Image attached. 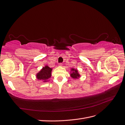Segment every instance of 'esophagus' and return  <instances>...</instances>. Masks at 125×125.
<instances>
[{
    "instance_id": "obj_1",
    "label": "esophagus",
    "mask_w": 125,
    "mask_h": 125,
    "mask_svg": "<svg viewBox=\"0 0 125 125\" xmlns=\"http://www.w3.org/2000/svg\"><path fill=\"white\" fill-rule=\"evenodd\" d=\"M59 66H62V63H59Z\"/></svg>"
}]
</instances>
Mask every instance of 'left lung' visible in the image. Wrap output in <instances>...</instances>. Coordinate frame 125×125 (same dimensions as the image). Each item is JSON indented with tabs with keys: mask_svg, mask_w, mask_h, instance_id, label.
<instances>
[{
	"mask_svg": "<svg viewBox=\"0 0 125 125\" xmlns=\"http://www.w3.org/2000/svg\"><path fill=\"white\" fill-rule=\"evenodd\" d=\"M72 72L71 73V76L72 78H74V79H77V78H78V77H80V75L79 74V73H78V71L77 70H74V69H72Z\"/></svg>",
	"mask_w": 125,
	"mask_h": 125,
	"instance_id": "8db88e82",
	"label": "left lung"
}]
</instances>
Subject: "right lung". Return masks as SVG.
<instances>
[{"label": "right lung", "mask_w": 125, "mask_h": 125, "mask_svg": "<svg viewBox=\"0 0 125 125\" xmlns=\"http://www.w3.org/2000/svg\"><path fill=\"white\" fill-rule=\"evenodd\" d=\"M52 69L48 66L43 67L38 73L37 74V78L39 80H42L44 82H47V80L51 77V72Z\"/></svg>", "instance_id": "1"}]
</instances>
